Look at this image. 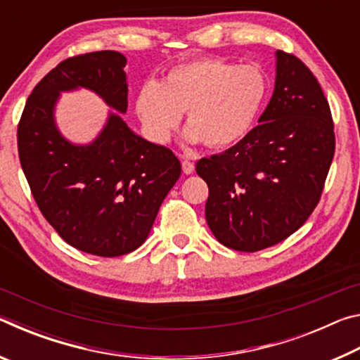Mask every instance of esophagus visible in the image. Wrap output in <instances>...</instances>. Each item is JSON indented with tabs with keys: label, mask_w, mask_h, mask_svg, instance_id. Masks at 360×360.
I'll list each match as a JSON object with an SVG mask.
<instances>
[{
	"label": "esophagus",
	"mask_w": 360,
	"mask_h": 360,
	"mask_svg": "<svg viewBox=\"0 0 360 360\" xmlns=\"http://www.w3.org/2000/svg\"><path fill=\"white\" fill-rule=\"evenodd\" d=\"M193 169L195 165L191 160H182V172H184V174H192Z\"/></svg>",
	"instance_id": "34e87169"
}]
</instances>
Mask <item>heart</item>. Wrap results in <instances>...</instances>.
Listing matches in <instances>:
<instances>
[{
    "label": "heart",
    "instance_id": "heart-1",
    "mask_svg": "<svg viewBox=\"0 0 360 360\" xmlns=\"http://www.w3.org/2000/svg\"><path fill=\"white\" fill-rule=\"evenodd\" d=\"M266 79L252 65L197 58L173 66L160 84H144L136 114L157 141H165L186 112V141L230 148L252 130L266 96Z\"/></svg>",
    "mask_w": 360,
    "mask_h": 360
}]
</instances>
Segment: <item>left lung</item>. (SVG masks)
Listing matches in <instances>:
<instances>
[{
	"label": "left lung",
	"instance_id": "left-lung-1",
	"mask_svg": "<svg viewBox=\"0 0 360 360\" xmlns=\"http://www.w3.org/2000/svg\"><path fill=\"white\" fill-rule=\"evenodd\" d=\"M275 89L259 125L222 154L197 162L208 184V227L254 252L290 236L311 214L335 152L330 108L300 60L275 52Z\"/></svg>",
	"mask_w": 360,
	"mask_h": 360
}]
</instances>
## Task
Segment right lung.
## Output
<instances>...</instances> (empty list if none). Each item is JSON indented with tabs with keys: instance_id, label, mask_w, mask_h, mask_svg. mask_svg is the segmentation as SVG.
Wrapping results in <instances>:
<instances>
[{
	"instance_id": "1",
	"label": "right lung",
	"mask_w": 360,
	"mask_h": 360,
	"mask_svg": "<svg viewBox=\"0 0 360 360\" xmlns=\"http://www.w3.org/2000/svg\"><path fill=\"white\" fill-rule=\"evenodd\" d=\"M125 65L115 51L65 60L33 89L17 130L20 165L41 212L68 245L101 257L143 245L181 176L172 150L122 119L129 108ZM81 88L115 109L85 145L63 137L55 117L61 94Z\"/></svg>"
}]
</instances>
